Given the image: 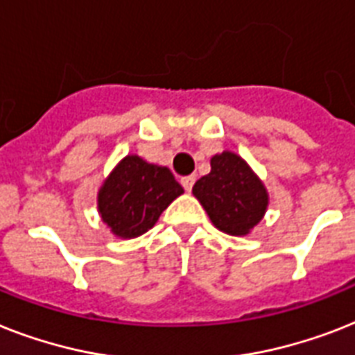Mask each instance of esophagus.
I'll use <instances>...</instances> for the list:
<instances>
[{
    "label": "esophagus",
    "instance_id": "1",
    "mask_svg": "<svg viewBox=\"0 0 355 355\" xmlns=\"http://www.w3.org/2000/svg\"><path fill=\"white\" fill-rule=\"evenodd\" d=\"M180 182H182L184 189H186V191L189 193L193 189V184H195V177H193V175H189V177H184L182 180H180Z\"/></svg>",
    "mask_w": 355,
    "mask_h": 355
}]
</instances>
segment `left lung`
<instances>
[{"label": "left lung", "instance_id": "8db88e82", "mask_svg": "<svg viewBox=\"0 0 355 355\" xmlns=\"http://www.w3.org/2000/svg\"><path fill=\"white\" fill-rule=\"evenodd\" d=\"M193 195L206 209L213 226L233 237L250 235L264 218L270 195L259 175L237 153L211 157V171L198 178Z\"/></svg>", "mask_w": 355, "mask_h": 355}]
</instances>
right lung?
Instances as JSON below:
<instances>
[{
    "label": "right lung",
    "mask_w": 355,
    "mask_h": 355,
    "mask_svg": "<svg viewBox=\"0 0 355 355\" xmlns=\"http://www.w3.org/2000/svg\"><path fill=\"white\" fill-rule=\"evenodd\" d=\"M184 187L166 166L128 155L114 166L98 189L96 206L102 223L118 239H135L149 232Z\"/></svg>",
    "instance_id": "right-lung-1"
}]
</instances>
